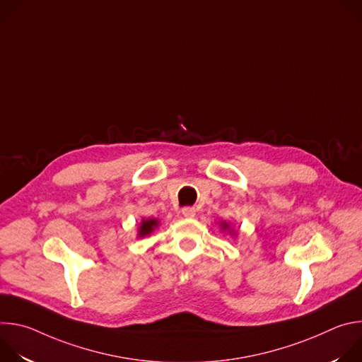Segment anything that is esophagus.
<instances>
[{"instance_id":"1","label":"esophagus","mask_w":362,"mask_h":362,"mask_svg":"<svg viewBox=\"0 0 362 362\" xmlns=\"http://www.w3.org/2000/svg\"><path fill=\"white\" fill-rule=\"evenodd\" d=\"M182 214L185 218H193L196 215V211L194 208H190V206H186V208L182 209Z\"/></svg>"}]
</instances>
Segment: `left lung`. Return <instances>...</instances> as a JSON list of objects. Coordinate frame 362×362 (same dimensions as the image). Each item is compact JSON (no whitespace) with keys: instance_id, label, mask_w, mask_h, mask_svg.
Returning a JSON list of instances; mask_svg holds the SVG:
<instances>
[{"instance_id":"left-lung-1","label":"left lung","mask_w":362,"mask_h":362,"mask_svg":"<svg viewBox=\"0 0 362 362\" xmlns=\"http://www.w3.org/2000/svg\"><path fill=\"white\" fill-rule=\"evenodd\" d=\"M222 228H223V229H226V228H228V225H226V223H222Z\"/></svg>"}]
</instances>
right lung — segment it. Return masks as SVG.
<instances>
[{"label": "right lung", "mask_w": 362, "mask_h": 362, "mask_svg": "<svg viewBox=\"0 0 362 362\" xmlns=\"http://www.w3.org/2000/svg\"><path fill=\"white\" fill-rule=\"evenodd\" d=\"M156 226H158V221H156V219L143 221V222H141V226H140V229H139V236L148 235Z\"/></svg>", "instance_id": "right-lung-1"}]
</instances>
